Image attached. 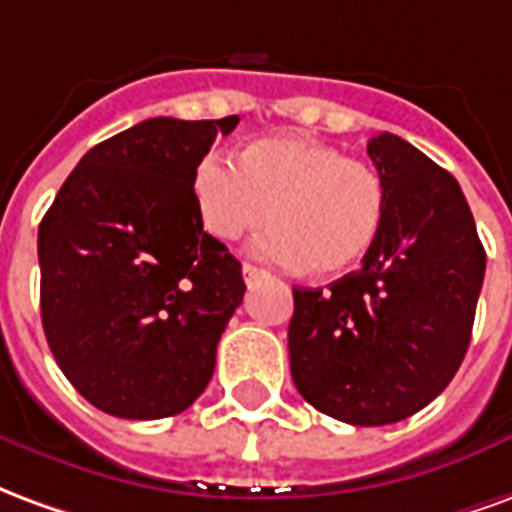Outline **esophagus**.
<instances>
[{
    "instance_id": "obj_1",
    "label": "esophagus",
    "mask_w": 512,
    "mask_h": 512,
    "mask_svg": "<svg viewBox=\"0 0 512 512\" xmlns=\"http://www.w3.org/2000/svg\"><path fill=\"white\" fill-rule=\"evenodd\" d=\"M263 277H266V271H263V268L252 266V263H244V279L249 282V285H252L255 279H263Z\"/></svg>"
}]
</instances>
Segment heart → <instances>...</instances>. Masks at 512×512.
<instances>
[{"instance_id": "1", "label": "heart", "mask_w": 512, "mask_h": 512, "mask_svg": "<svg viewBox=\"0 0 512 512\" xmlns=\"http://www.w3.org/2000/svg\"><path fill=\"white\" fill-rule=\"evenodd\" d=\"M202 227L238 241L268 222L257 252L315 277H340L365 260L386 222V183L367 161L301 136H266L211 156L191 180Z\"/></svg>"}]
</instances>
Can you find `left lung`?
Segmentation results:
<instances>
[{
  "label": "left lung",
  "mask_w": 512,
  "mask_h": 512,
  "mask_svg": "<svg viewBox=\"0 0 512 512\" xmlns=\"http://www.w3.org/2000/svg\"><path fill=\"white\" fill-rule=\"evenodd\" d=\"M386 222L359 271L293 288L290 376L323 414L376 428L417 414L458 373L485 249L458 180L395 134L367 142Z\"/></svg>",
  "instance_id": "8db88e82"
}]
</instances>
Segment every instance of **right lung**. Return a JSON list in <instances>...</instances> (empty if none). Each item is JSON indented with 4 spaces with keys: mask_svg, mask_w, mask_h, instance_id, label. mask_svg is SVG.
<instances>
[{
    "mask_svg": "<svg viewBox=\"0 0 512 512\" xmlns=\"http://www.w3.org/2000/svg\"><path fill=\"white\" fill-rule=\"evenodd\" d=\"M235 126L238 117L136 123L84 153L40 222L51 354L112 417H172L211 381L246 285L241 263L202 230L191 180Z\"/></svg>",
    "mask_w": 512,
    "mask_h": 512,
    "instance_id": "obj_1",
    "label": "right lung"
}]
</instances>
